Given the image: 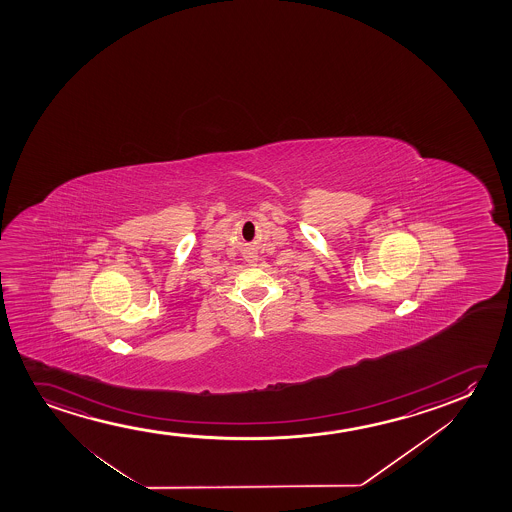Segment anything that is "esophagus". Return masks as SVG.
Listing matches in <instances>:
<instances>
[{
  "label": "esophagus",
  "mask_w": 512,
  "mask_h": 512,
  "mask_svg": "<svg viewBox=\"0 0 512 512\" xmlns=\"http://www.w3.org/2000/svg\"><path fill=\"white\" fill-rule=\"evenodd\" d=\"M246 260H248L250 264H253V262H257V255H255V253H250V255H246Z\"/></svg>",
  "instance_id": "34e87169"
}]
</instances>
